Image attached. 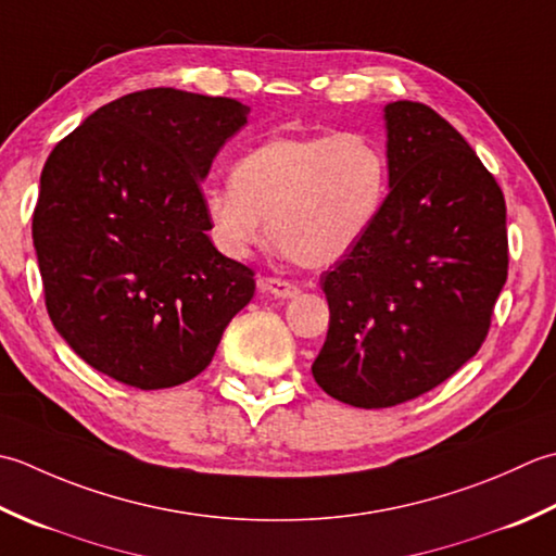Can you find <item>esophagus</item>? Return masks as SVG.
I'll use <instances>...</instances> for the list:
<instances>
[{
	"mask_svg": "<svg viewBox=\"0 0 556 556\" xmlns=\"http://www.w3.org/2000/svg\"><path fill=\"white\" fill-rule=\"evenodd\" d=\"M258 288H262L264 292H270L274 298H280V300H292L300 294V288L294 286V282L280 280V278H262L258 280Z\"/></svg>",
	"mask_w": 556,
	"mask_h": 556,
	"instance_id": "esophagus-1",
	"label": "esophagus"
}]
</instances>
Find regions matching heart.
<instances>
[{
  "instance_id": "obj_1",
  "label": "heart",
  "mask_w": 556,
  "mask_h": 556,
  "mask_svg": "<svg viewBox=\"0 0 556 556\" xmlns=\"http://www.w3.org/2000/svg\"><path fill=\"white\" fill-rule=\"evenodd\" d=\"M387 197L389 157L367 134H280L237 157L201 211L225 256L242 258L268 228L294 264L328 268L365 240Z\"/></svg>"
}]
</instances>
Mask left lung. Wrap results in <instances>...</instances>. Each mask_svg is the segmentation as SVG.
<instances>
[{"label":"left lung","mask_w":556,"mask_h":556,"mask_svg":"<svg viewBox=\"0 0 556 556\" xmlns=\"http://www.w3.org/2000/svg\"><path fill=\"white\" fill-rule=\"evenodd\" d=\"M387 119L389 197L353 252L321 276L331 321L312 374L331 399L391 407L478 353L506 282V203L468 141L432 108Z\"/></svg>","instance_id":"8db88e82"}]
</instances>
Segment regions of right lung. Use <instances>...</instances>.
<instances>
[{
    "instance_id": "right-lung-1",
    "label": "right lung",
    "mask_w": 556,
    "mask_h": 556,
    "mask_svg": "<svg viewBox=\"0 0 556 556\" xmlns=\"http://www.w3.org/2000/svg\"><path fill=\"white\" fill-rule=\"evenodd\" d=\"M249 108L149 88L96 110L40 175L33 244L48 314L74 353L143 391L211 365L254 270L208 240L201 182Z\"/></svg>"
}]
</instances>
